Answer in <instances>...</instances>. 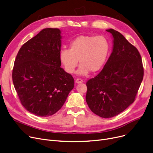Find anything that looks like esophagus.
I'll list each match as a JSON object with an SVG mask.
<instances>
[{
	"label": "esophagus",
	"mask_w": 153,
	"mask_h": 153,
	"mask_svg": "<svg viewBox=\"0 0 153 153\" xmlns=\"http://www.w3.org/2000/svg\"><path fill=\"white\" fill-rule=\"evenodd\" d=\"M76 82L77 83V84H79V83H82V82H83V80H82L81 79H77L76 80Z\"/></svg>",
	"instance_id": "34e87169"
}]
</instances>
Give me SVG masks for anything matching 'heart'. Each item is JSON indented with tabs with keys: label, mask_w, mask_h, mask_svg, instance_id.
Wrapping results in <instances>:
<instances>
[{
	"label": "heart",
	"mask_w": 153,
	"mask_h": 153,
	"mask_svg": "<svg viewBox=\"0 0 153 153\" xmlns=\"http://www.w3.org/2000/svg\"><path fill=\"white\" fill-rule=\"evenodd\" d=\"M111 52L109 40L104 36L81 35L69 44V49H62L59 60L66 72L72 74L77 67L78 74L87 75L100 71L107 62Z\"/></svg>",
	"instance_id": "b5f03b06"
}]
</instances>
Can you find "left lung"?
I'll list each match as a JSON object with an SVG mask.
<instances>
[{
  "label": "left lung",
  "instance_id": "8db88e82",
  "mask_svg": "<svg viewBox=\"0 0 153 153\" xmlns=\"http://www.w3.org/2000/svg\"><path fill=\"white\" fill-rule=\"evenodd\" d=\"M113 49L104 67L86 82L85 100L90 109L103 118L120 114L135 101L143 79L141 56L137 48L114 29Z\"/></svg>",
  "mask_w": 153,
  "mask_h": 153
}]
</instances>
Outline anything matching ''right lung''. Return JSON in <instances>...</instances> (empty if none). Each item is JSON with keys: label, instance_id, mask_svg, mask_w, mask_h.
<instances>
[{"label": "right lung", "instance_id": "right-lung-1", "mask_svg": "<svg viewBox=\"0 0 153 153\" xmlns=\"http://www.w3.org/2000/svg\"><path fill=\"white\" fill-rule=\"evenodd\" d=\"M61 30L44 29L18 52L12 81L22 105L37 116L60 109L74 88V79L61 68Z\"/></svg>", "mask_w": 153, "mask_h": 153}]
</instances>
